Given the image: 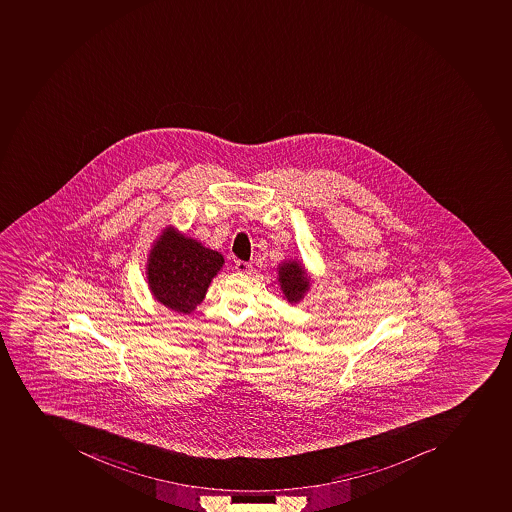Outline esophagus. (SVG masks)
Instances as JSON below:
<instances>
[{
	"instance_id": "1",
	"label": "esophagus",
	"mask_w": 512,
	"mask_h": 512,
	"mask_svg": "<svg viewBox=\"0 0 512 512\" xmlns=\"http://www.w3.org/2000/svg\"><path fill=\"white\" fill-rule=\"evenodd\" d=\"M250 265L249 263L245 262H236V270L239 271V273H250Z\"/></svg>"
}]
</instances>
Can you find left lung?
Segmentation results:
<instances>
[{
  "label": "left lung",
  "instance_id": "8db88e82",
  "mask_svg": "<svg viewBox=\"0 0 512 512\" xmlns=\"http://www.w3.org/2000/svg\"><path fill=\"white\" fill-rule=\"evenodd\" d=\"M278 283L284 299L288 300L289 304H299L310 291L312 276L309 275L304 263L299 262L297 258H291L279 263Z\"/></svg>",
  "mask_w": 512,
  "mask_h": 512
}]
</instances>
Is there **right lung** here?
Here are the masks:
<instances>
[{"mask_svg": "<svg viewBox=\"0 0 512 512\" xmlns=\"http://www.w3.org/2000/svg\"><path fill=\"white\" fill-rule=\"evenodd\" d=\"M223 265L220 252L168 224L153 241L145 275L153 299L174 312L191 313Z\"/></svg>", "mask_w": 512, "mask_h": 512, "instance_id": "1", "label": "right lung"}]
</instances>
